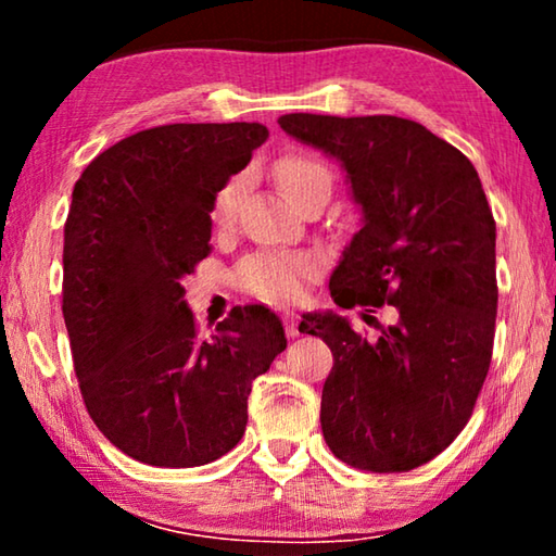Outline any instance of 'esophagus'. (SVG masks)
<instances>
[{
    "mask_svg": "<svg viewBox=\"0 0 556 556\" xmlns=\"http://www.w3.org/2000/svg\"><path fill=\"white\" fill-rule=\"evenodd\" d=\"M281 321H285V331H287L289 338H296L299 336V318H296V314L285 312V314H281Z\"/></svg>",
    "mask_w": 556,
    "mask_h": 556,
    "instance_id": "34e87169",
    "label": "esophagus"
}]
</instances>
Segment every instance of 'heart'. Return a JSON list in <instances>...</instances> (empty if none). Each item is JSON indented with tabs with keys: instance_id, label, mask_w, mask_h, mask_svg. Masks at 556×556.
<instances>
[{
	"instance_id": "1",
	"label": "heart",
	"mask_w": 556,
	"mask_h": 556,
	"mask_svg": "<svg viewBox=\"0 0 556 556\" xmlns=\"http://www.w3.org/2000/svg\"><path fill=\"white\" fill-rule=\"evenodd\" d=\"M271 176L279 184L291 201L299 203L308 191L316 186H331V168L321 159L308 152H291L279 154L271 164ZM242 193V178L230 176L213 199V223L228 225L238 211V201ZM318 262L306 252H277V250H260L252 255L242 257L240 265L235 267V285L244 294L255 296L267 304H291L301 296V289L308 279L316 275Z\"/></svg>"
}]
</instances>
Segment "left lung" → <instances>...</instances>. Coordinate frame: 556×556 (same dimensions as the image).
Masks as SVG:
<instances>
[{
  "label": "left lung",
  "instance_id": "left-lung-1",
  "mask_svg": "<svg viewBox=\"0 0 556 556\" xmlns=\"http://www.w3.org/2000/svg\"><path fill=\"white\" fill-rule=\"evenodd\" d=\"M279 127L341 159L363 205L331 299L370 314L392 306L394 318L378 341L336 314L299 324L333 353L324 439L348 466L412 470L460 434L491 370L495 220L481 178L466 154L414 119L294 112Z\"/></svg>",
  "mask_w": 556,
  "mask_h": 556
}]
</instances>
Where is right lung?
I'll return each mask as SVG.
<instances>
[{"mask_svg":"<svg viewBox=\"0 0 556 556\" xmlns=\"http://www.w3.org/2000/svg\"><path fill=\"white\" fill-rule=\"evenodd\" d=\"M257 122L162 125L100 152L80 174L63 232V318L96 427L135 460L191 468L248 427L252 380L287 348L265 306L201 333L181 277L211 252L218 188L267 139Z\"/></svg>","mask_w":556,"mask_h":556,"instance_id":"add662e5","label":"right lung"}]
</instances>
